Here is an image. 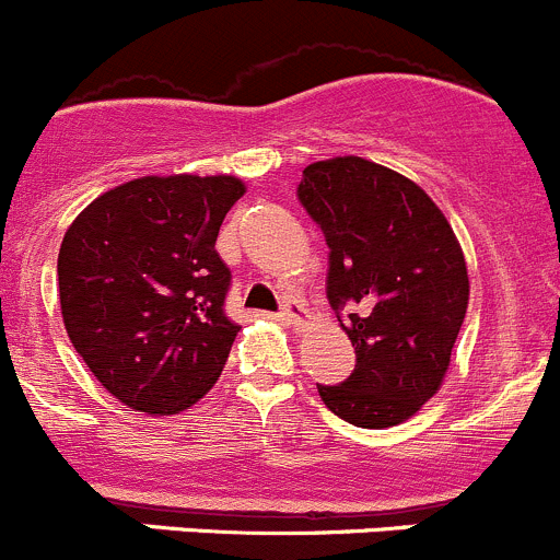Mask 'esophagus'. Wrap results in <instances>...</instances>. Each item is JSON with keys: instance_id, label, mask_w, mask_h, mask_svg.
I'll list each match as a JSON object with an SVG mask.
<instances>
[{"instance_id": "1", "label": "esophagus", "mask_w": 560, "mask_h": 560, "mask_svg": "<svg viewBox=\"0 0 560 560\" xmlns=\"http://www.w3.org/2000/svg\"><path fill=\"white\" fill-rule=\"evenodd\" d=\"M280 315L288 320V324H293V326L307 324V310H304V304L299 302V299H285V302H282V307H280Z\"/></svg>"}]
</instances>
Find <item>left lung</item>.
<instances>
[{
  "label": "left lung",
  "instance_id": "1",
  "mask_svg": "<svg viewBox=\"0 0 560 560\" xmlns=\"http://www.w3.org/2000/svg\"><path fill=\"white\" fill-rule=\"evenodd\" d=\"M296 196L326 236V299L357 351L320 400L357 428L406 422L444 384L466 318L460 242L417 182L364 158L307 165Z\"/></svg>",
  "mask_w": 560,
  "mask_h": 560
}]
</instances>
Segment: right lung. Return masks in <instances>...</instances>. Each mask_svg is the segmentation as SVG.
Masks as SVG:
<instances>
[{"mask_svg": "<svg viewBox=\"0 0 560 560\" xmlns=\"http://www.w3.org/2000/svg\"><path fill=\"white\" fill-rule=\"evenodd\" d=\"M236 176H141L94 198L59 247L70 342L127 408L179 413L223 373L240 326L231 269L214 250Z\"/></svg>", "mask_w": 560, "mask_h": 560, "instance_id": "1", "label": "right lung"}]
</instances>
